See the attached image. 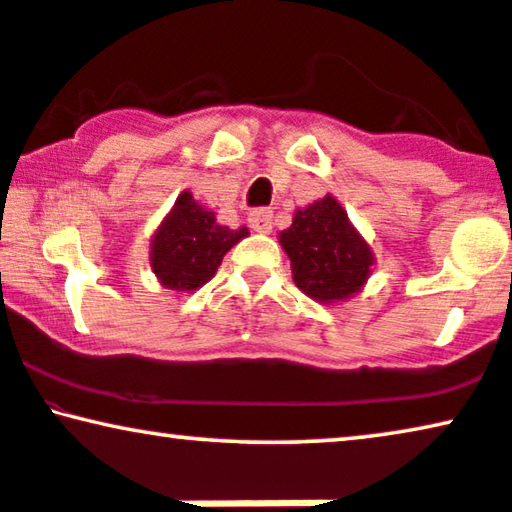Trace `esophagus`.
Wrapping results in <instances>:
<instances>
[{
	"label": "esophagus",
	"instance_id": "obj_1",
	"mask_svg": "<svg viewBox=\"0 0 512 512\" xmlns=\"http://www.w3.org/2000/svg\"><path fill=\"white\" fill-rule=\"evenodd\" d=\"M249 225L256 232H261V235H268V232L272 230V211H268V209L254 211V214L249 216Z\"/></svg>",
	"mask_w": 512,
	"mask_h": 512
}]
</instances>
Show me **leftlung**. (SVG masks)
Returning a JSON list of instances; mask_svg holds the SVG:
<instances>
[{
	"label": "left lung",
	"instance_id": "1",
	"mask_svg": "<svg viewBox=\"0 0 512 512\" xmlns=\"http://www.w3.org/2000/svg\"><path fill=\"white\" fill-rule=\"evenodd\" d=\"M280 244L291 261V277L305 296L331 305L364 289L374 270V251L334 195L296 209Z\"/></svg>",
	"mask_w": 512,
	"mask_h": 512
}]
</instances>
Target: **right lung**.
I'll return each instance as SVG.
<instances>
[{
	"mask_svg": "<svg viewBox=\"0 0 512 512\" xmlns=\"http://www.w3.org/2000/svg\"><path fill=\"white\" fill-rule=\"evenodd\" d=\"M247 235V225H221L214 211L183 190L152 235L150 268L164 289L192 294L216 275L223 256Z\"/></svg>",
	"mask_w": 512,
	"mask_h": 512,
	"instance_id": "obj_1",
	"label": "right lung"
}]
</instances>
